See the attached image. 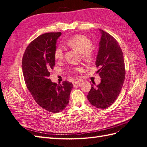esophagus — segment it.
<instances>
[{
  "label": "esophagus",
  "instance_id": "obj_1",
  "mask_svg": "<svg viewBox=\"0 0 147 147\" xmlns=\"http://www.w3.org/2000/svg\"><path fill=\"white\" fill-rule=\"evenodd\" d=\"M72 83L74 85H75V84H77V85H80L81 82L78 80H74L72 82Z\"/></svg>",
  "mask_w": 147,
  "mask_h": 147
}]
</instances>
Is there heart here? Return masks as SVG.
Wrapping results in <instances>:
<instances>
[{
    "label": "heart",
    "instance_id": "b5f03b06",
    "mask_svg": "<svg viewBox=\"0 0 147 147\" xmlns=\"http://www.w3.org/2000/svg\"><path fill=\"white\" fill-rule=\"evenodd\" d=\"M66 44L74 50L80 53H82V58L86 63H90L94 57V54L91 50L92 43L91 40L83 35H77L70 38L66 42ZM55 59L61 60L64 56L63 49L61 47L56 48L54 53ZM82 67H78L75 69V72H82L83 71Z\"/></svg>",
    "mask_w": 147,
    "mask_h": 147
}]
</instances>
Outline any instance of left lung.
I'll list each match as a JSON object with an SVG mask.
<instances>
[{
    "label": "left lung",
    "mask_w": 147,
    "mask_h": 147,
    "mask_svg": "<svg viewBox=\"0 0 147 147\" xmlns=\"http://www.w3.org/2000/svg\"><path fill=\"white\" fill-rule=\"evenodd\" d=\"M100 38L96 65L100 68L97 71L100 83L91 88L87 98L97 109H107L113 104L121 90L125 78V66L123 51L112 35L99 29Z\"/></svg>",
    "instance_id": "obj_1"
}]
</instances>
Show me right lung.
<instances>
[{
  "mask_svg": "<svg viewBox=\"0 0 147 147\" xmlns=\"http://www.w3.org/2000/svg\"><path fill=\"white\" fill-rule=\"evenodd\" d=\"M62 33L50 32L40 35L26 49L22 69L26 86L35 101L52 113L63 111L69 102L73 84L64 81L57 84L49 79L55 65L54 53Z\"/></svg>",
  "mask_w": 147,
  "mask_h": 147,
  "instance_id": "right-lung-1",
  "label": "right lung"
}]
</instances>
